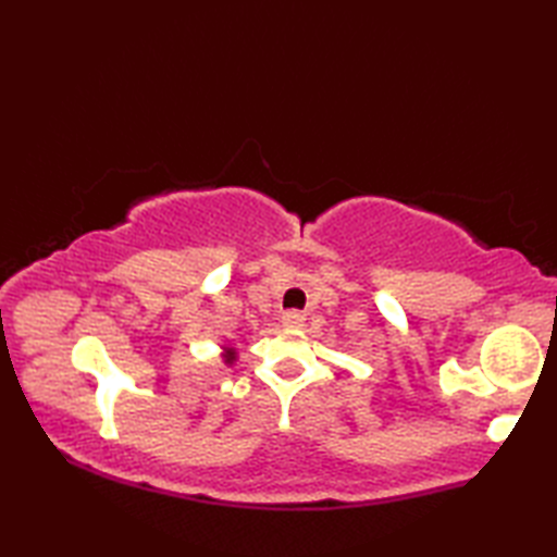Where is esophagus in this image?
I'll use <instances>...</instances> for the list:
<instances>
[{
	"instance_id": "34e87169",
	"label": "esophagus",
	"mask_w": 557,
	"mask_h": 557,
	"mask_svg": "<svg viewBox=\"0 0 557 557\" xmlns=\"http://www.w3.org/2000/svg\"><path fill=\"white\" fill-rule=\"evenodd\" d=\"M280 321H282V325H285V327H301L304 315L299 311H287V313H282Z\"/></svg>"
}]
</instances>
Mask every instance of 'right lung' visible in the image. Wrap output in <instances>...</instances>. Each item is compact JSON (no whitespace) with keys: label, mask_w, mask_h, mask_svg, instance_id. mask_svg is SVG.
Here are the masks:
<instances>
[{"label":"right lung","mask_w":557,"mask_h":557,"mask_svg":"<svg viewBox=\"0 0 557 557\" xmlns=\"http://www.w3.org/2000/svg\"><path fill=\"white\" fill-rule=\"evenodd\" d=\"M220 357H222L224 366H234L236 359H239V351H236V347H232V345H222Z\"/></svg>","instance_id":"add662e5"}]
</instances>
